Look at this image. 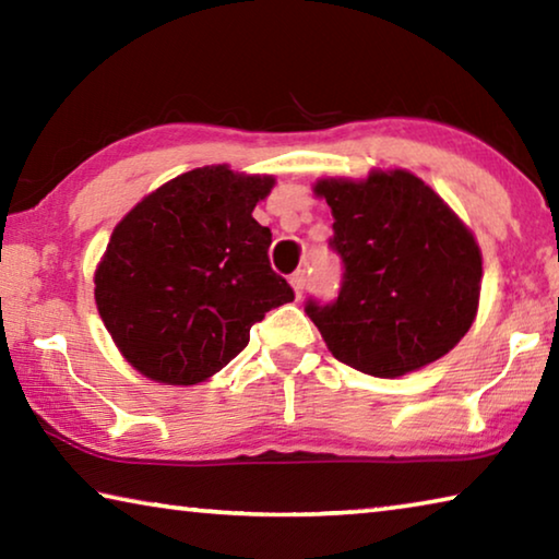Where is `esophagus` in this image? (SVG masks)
I'll return each mask as SVG.
<instances>
[{
  "label": "esophagus",
  "mask_w": 559,
  "mask_h": 559,
  "mask_svg": "<svg viewBox=\"0 0 559 559\" xmlns=\"http://www.w3.org/2000/svg\"><path fill=\"white\" fill-rule=\"evenodd\" d=\"M306 281H308L306 269H300V271H296V273H293V276H290V288H293V293H296L298 298L302 296V288H306Z\"/></svg>",
  "instance_id": "1"
}]
</instances>
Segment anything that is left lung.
I'll list each match as a JSON object with an SVG mask.
<instances>
[{
  "instance_id": "8db88e82",
  "label": "left lung",
  "mask_w": 559,
  "mask_h": 559,
  "mask_svg": "<svg viewBox=\"0 0 559 559\" xmlns=\"http://www.w3.org/2000/svg\"><path fill=\"white\" fill-rule=\"evenodd\" d=\"M313 192L333 212L330 246L345 263L337 300L306 306L333 357L394 380L456 347L484 278L478 241L459 214L409 169L323 177Z\"/></svg>"
}]
</instances>
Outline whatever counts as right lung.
Segmentation results:
<instances>
[{"label":"right lung","instance_id":"right-lung-1","mask_svg":"<svg viewBox=\"0 0 559 559\" xmlns=\"http://www.w3.org/2000/svg\"><path fill=\"white\" fill-rule=\"evenodd\" d=\"M271 175L206 165L143 197L110 234L96 306L120 355L159 384L206 382L249 345L251 325L293 290L269 263L251 212Z\"/></svg>","mask_w":559,"mask_h":559}]
</instances>
